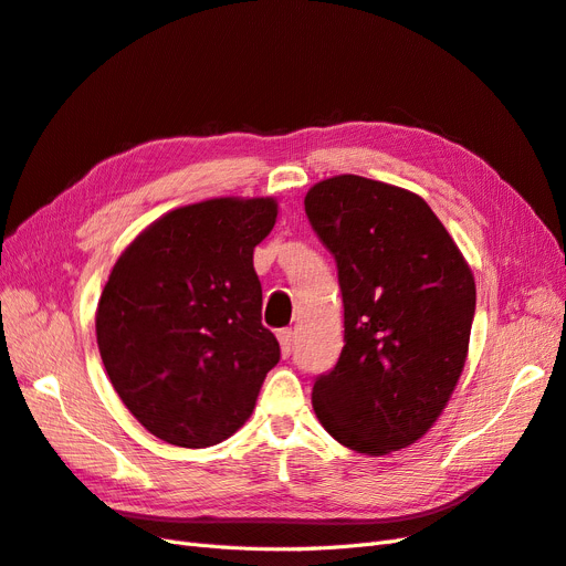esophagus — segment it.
<instances>
[{
	"label": "esophagus",
	"instance_id": "esophagus-1",
	"mask_svg": "<svg viewBox=\"0 0 566 566\" xmlns=\"http://www.w3.org/2000/svg\"><path fill=\"white\" fill-rule=\"evenodd\" d=\"M279 345H281L283 358H287L290 354H293V331H290V328L279 331Z\"/></svg>",
	"mask_w": 566,
	"mask_h": 566
}]
</instances>
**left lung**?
I'll return each instance as SVG.
<instances>
[{
    "instance_id": "8db88e82",
    "label": "left lung",
    "mask_w": 566,
    "mask_h": 566,
    "mask_svg": "<svg viewBox=\"0 0 566 566\" xmlns=\"http://www.w3.org/2000/svg\"><path fill=\"white\" fill-rule=\"evenodd\" d=\"M337 262L345 347L312 389L318 422L342 447L387 455L437 422L465 368L472 269L418 193L356 175L304 196Z\"/></svg>"
}]
</instances>
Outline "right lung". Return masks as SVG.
<instances>
[{
	"label": "right lung",
	"mask_w": 566,
	"mask_h": 566,
	"mask_svg": "<svg viewBox=\"0 0 566 566\" xmlns=\"http://www.w3.org/2000/svg\"><path fill=\"white\" fill-rule=\"evenodd\" d=\"M276 198H210L148 224L117 256L96 345L117 397L172 447L208 449L252 416L281 349L262 325L252 254Z\"/></svg>",
	"instance_id": "1"
}]
</instances>
